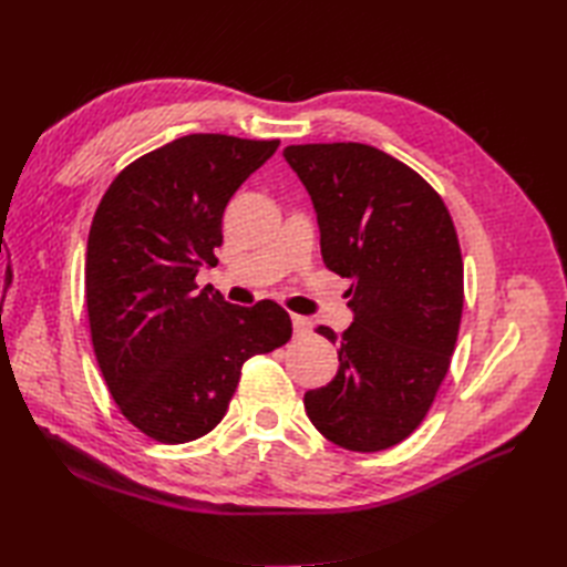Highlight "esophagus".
Returning <instances> with one entry per match:
<instances>
[{
    "label": "esophagus",
    "instance_id": "1",
    "mask_svg": "<svg viewBox=\"0 0 567 567\" xmlns=\"http://www.w3.org/2000/svg\"><path fill=\"white\" fill-rule=\"evenodd\" d=\"M292 327H295V336H307L311 333V321L307 317L292 315Z\"/></svg>",
    "mask_w": 567,
    "mask_h": 567
}]
</instances>
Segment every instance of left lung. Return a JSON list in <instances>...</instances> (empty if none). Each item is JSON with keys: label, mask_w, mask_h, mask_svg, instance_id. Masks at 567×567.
I'll return each mask as SVG.
<instances>
[{"label": "left lung", "mask_w": 567, "mask_h": 567, "mask_svg": "<svg viewBox=\"0 0 567 567\" xmlns=\"http://www.w3.org/2000/svg\"><path fill=\"white\" fill-rule=\"evenodd\" d=\"M317 212L321 258L351 282L353 323L339 372L305 409L331 443L375 453L424 421L449 372L463 315V258L443 199L424 177L365 143L282 151Z\"/></svg>", "instance_id": "8db88e82"}]
</instances>
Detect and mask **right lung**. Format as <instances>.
<instances>
[{
    "label": "right lung",
    "instance_id": "1",
    "mask_svg": "<svg viewBox=\"0 0 567 567\" xmlns=\"http://www.w3.org/2000/svg\"><path fill=\"white\" fill-rule=\"evenodd\" d=\"M277 146L183 136L131 163L94 214L84 268L94 355L122 414L155 441L209 433L246 360L290 341V315L272 299L238 307L195 282L219 262L228 199Z\"/></svg>",
    "mask_w": 567,
    "mask_h": 567
}]
</instances>
